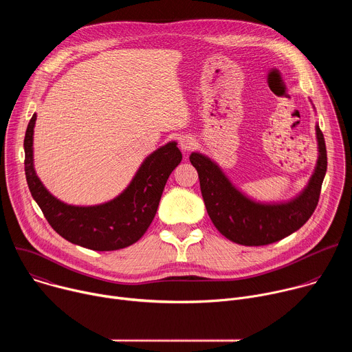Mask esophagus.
Listing matches in <instances>:
<instances>
[{"mask_svg": "<svg viewBox=\"0 0 352 352\" xmlns=\"http://www.w3.org/2000/svg\"><path fill=\"white\" fill-rule=\"evenodd\" d=\"M195 144H196L195 140L192 138H189V136L182 138L181 142H179V146H181V148L184 150V152H189V150H192L195 147Z\"/></svg>", "mask_w": 352, "mask_h": 352, "instance_id": "esophagus-1", "label": "esophagus"}]
</instances>
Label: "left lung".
Segmentation results:
<instances>
[{
  "label": "left lung",
  "instance_id": "obj_1",
  "mask_svg": "<svg viewBox=\"0 0 352 352\" xmlns=\"http://www.w3.org/2000/svg\"><path fill=\"white\" fill-rule=\"evenodd\" d=\"M316 136L319 159L308 186L291 202L280 205H262L248 199L232 186L216 163L204 155L192 153L189 160L197 171L200 190L214 227L230 241L245 246L269 245L302 227L318 206L327 170L324 136L318 125Z\"/></svg>",
  "mask_w": 352,
  "mask_h": 352
}]
</instances>
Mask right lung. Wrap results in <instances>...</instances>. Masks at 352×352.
<instances>
[{
	"mask_svg": "<svg viewBox=\"0 0 352 352\" xmlns=\"http://www.w3.org/2000/svg\"><path fill=\"white\" fill-rule=\"evenodd\" d=\"M36 114L29 121L25 147V174L33 199L48 224L67 241L91 250H117L142 238L153 221L166 182L181 163L175 142L150 155L129 186L116 199L98 206H71L60 202L37 178L33 168V128Z\"/></svg>",
	"mask_w": 352,
	"mask_h": 352,
	"instance_id": "add662e5",
	"label": "right lung"
}]
</instances>
